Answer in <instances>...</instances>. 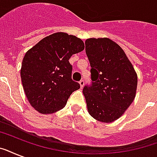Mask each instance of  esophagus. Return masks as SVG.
I'll list each match as a JSON object with an SVG mask.
<instances>
[{
    "label": "esophagus",
    "instance_id": "obj_1",
    "mask_svg": "<svg viewBox=\"0 0 157 157\" xmlns=\"http://www.w3.org/2000/svg\"><path fill=\"white\" fill-rule=\"evenodd\" d=\"M79 84H80V86H81V88H83L84 85H85V81H81L80 82H79Z\"/></svg>",
    "mask_w": 157,
    "mask_h": 157
}]
</instances>
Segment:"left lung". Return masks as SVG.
I'll list each match as a JSON object with an SVG mask.
<instances>
[{
    "label": "left lung",
    "instance_id": "left-lung-1",
    "mask_svg": "<svg viewBox=\"0 0 157 157\" xmlns=\"http://www.w3.org/2000/svg\"><path fill=\"white\" fill-rule=\"evenodd\" d=\"M86 52L92 79V86L83 89L88 112L98 121H115L136 96V71L122 48L109 38H89Z\"/></svg>",
    "mask_w": 157,
    "mask_h": 157
}]
</instances>
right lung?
Masks as SVG:
<instances>
[{"mask_svg":"<svg viewBox=\"0 0 157 157\" xmlns=\"http://www.w3.org/2000/svg\"><path fill=\"white\" fill-rule=\"evenodd\" d=\"M85 49L76 36L55 33L43 38L23 57L20 70L23 90L28 102L41 114L63 109L80 85L71 79L69 59Z\"/></svg>","mask_w":157,"mask_h":157,"instance_id":"1","label":"right lung"}]
</instances>
